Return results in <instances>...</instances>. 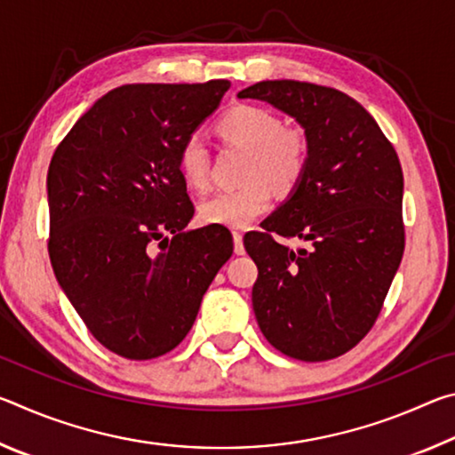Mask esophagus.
<instances>
[{
    "label": "esophagus",
    "mask_w": 455,
    "mask_h": 455,
    "mask_svg": "<svg viewBox=\"0 0 455 455\" xmlns=\"http://www.w3.org/2000/svg\"><path fill=\"white\" fill-rule=\"evenodd\" d=\"M233 238H235V252H236V255H244L243 233H238V230H235V233H233Z\"/></svg>",
    "instance_id": "34e87169"
}]
</instances>
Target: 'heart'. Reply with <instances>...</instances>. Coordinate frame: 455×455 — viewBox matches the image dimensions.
I'll use <instances>...</instances> for the list:
<instances>
[{"label": "heart", "mask_w": 455, "mask_h": 455, "mask_svg": "<svg viewBox=\"0 0 455 455\" xmlns=\"http://www.w3.org/2000/svg\"><path fill=\"white\" fill-rule=\"evenodd\" d=\"M219 134L227 142L251 152L243 187L222 190L204 198L198 206L200 219L209 225L230 228L249 227L273 200V183L279 192L297 187L307 168L309 146L299 128L283 126L275 112L260 106H235L219 120ZM182 180L195 190H206L211 180V154L198 134L188 136L179 150Z\"/></svg>", "instance_id": "1"}]
</instances>
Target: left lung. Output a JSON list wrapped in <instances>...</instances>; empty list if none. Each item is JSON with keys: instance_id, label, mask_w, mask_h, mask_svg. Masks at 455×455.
Masks as SVG:
<instances>
[{"instance_id": "1", "label": "left lung", "mask_w": 455, "mask_h": 455, "mask_svg": "<svg viewBox=\"0 0 455 455\" xmlns=\"http://www.w3.org/2000/svg\"><path fill=\"white\" fill-rule=\"evenodd\" d=\"M295 118L307 168L287 200L244 235L257 263L252 309L267 341L284 355L327 361L367 335L403 257V172L371 114L343 92L267 80L238 92ZM297 235L292 251L272 233Z\"/></svg>"}]
</instances>
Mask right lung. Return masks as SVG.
Returning <instances> with one entry per match:
<instances>
[{
	"label": "right lung",
	"mask_w": 455,
	"mask_h": 455,
	"mask_svg": "<svg viewBox=\"0 0 455 455\" xmlns=\"http://www.w3.org/2000/svg\"><path fill=\"white\" fill-rule=\"evenodd\" d=\"M228 88V80L114 88L53 152V273L90 333L126 359L172 351L233 255L228 228H187L195 206L179 171L182 142Z\"/></svg>",
	"instance_id": "obj_1"
}]
</instances>
